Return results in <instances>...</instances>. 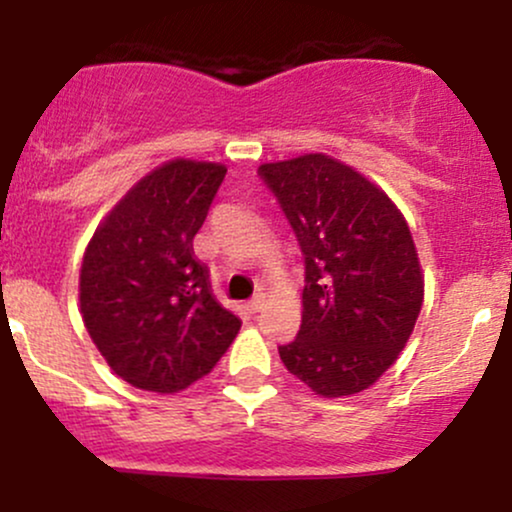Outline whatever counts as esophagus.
Returning <instances> with one entry per match:
<instances>
[{
  "label": "esophagus",
  "instance_id": "1",
  "mask_svg": "<svg viewBox=\"0 0 512 512\" xmlns=\"http://www.w3.org/2000/svg\"><path fill=\"white\" fill-rule=\"evenodd\" d=\"M264 308V296H257V298H252V301L248 303V310L252 315H257L260 313V310Z\"/></svg>",
  "mask_w": 512,
  "mask_h": 512
}]
</instances>
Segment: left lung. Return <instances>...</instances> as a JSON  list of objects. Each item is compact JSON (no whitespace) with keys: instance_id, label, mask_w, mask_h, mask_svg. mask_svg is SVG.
Instances as JSON below:
<instances>
[{"instance_id":"8db88e82","label":"left lung","mask_w":512,"mask_h":512,"mask_svg":"<svg viewBox=\"0 0 512 512\" xmlns=\"http://www.w3.org/2000/svg\"><path fill=\"white\" fill-rule=\"evenodd\" d=\"M289 219L305 262L301 330L279 346L315 395L366 390L397 361L424 303L409 226L390 197L325 154L257 170Z\"/></svg>"}]
</instances>
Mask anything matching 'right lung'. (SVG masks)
Wrapping results in <instances>:
<instances>
[{
	"label": "right lung",
	"mask_w": 512,
	"mask_h": 512,
	"mask_svg": "<svg viewBox=\"0 0 512 512\" xmlns=\"http://www.w3.org/2000/svg\"><path fill=\"white\" fill-rule=\"evenodd\" d=\"M223 178L219 163H163L115 204L86 248L84 325L108 366L139 390L168 395L197 383L240 330L192 250Z\"/></svg>",
	"instance_id": "add662e5"
}]
</instances>
